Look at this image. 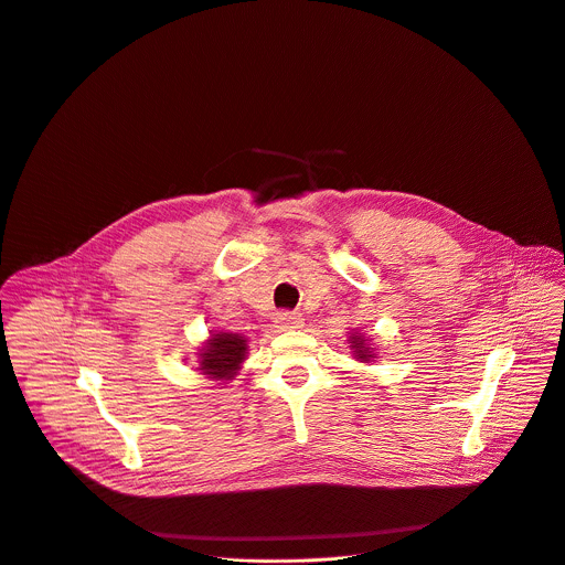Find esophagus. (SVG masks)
Instances as JSON below:
<instances>
[{"label": "esophagus", "instance_id": "1", "mask_svg": "<svg viewBox=\"0 0 565 565\" xmlns=\"http://www.w3.org/2000/svg\"><path fill=\"white\" fill-rule=\"evenodd\" d=\"M275 324L279 331H295L303 327V319L299 312H277Z\"/></svg>", "mask_w": 565, "mask_h": 565}]
</instances>
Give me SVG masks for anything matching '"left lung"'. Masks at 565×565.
<instances>
[{"label":"left lung","instance_id":"1","mask_svg":"<svg viewBox=\"0 0 565 565\" xmlns=\"http://www.w3.org/2000/svg\"><path fill=\"white\" fill-rule=\"evenodd\" d=\"M349 344H351V349H353L355 360H360V362H371V360L375 358L373 349L366 344V338H364L362 333H353V335L349 338Z\"/></svg>","mask_w":565,"mask_h":565}]
</instances>
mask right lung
Returning <instances> with one entry per match:
<instances>
[{
    "label": "right lung",
    "mask_w": 565,
    "mask_h": 565,
    "mask_svg": "<svg viewBox=\"0 0 565 565\" xmlns=\"http://www.w3.org/2000/svg\"><path fill=\"white\" fill-rule=\"evenodd\" d=\"M248 340L238 333H212L201 347L199 371L212 380H232L246 360Z\"/></svg>",
    "instance_id": "add662e5"
}]
</instances>
